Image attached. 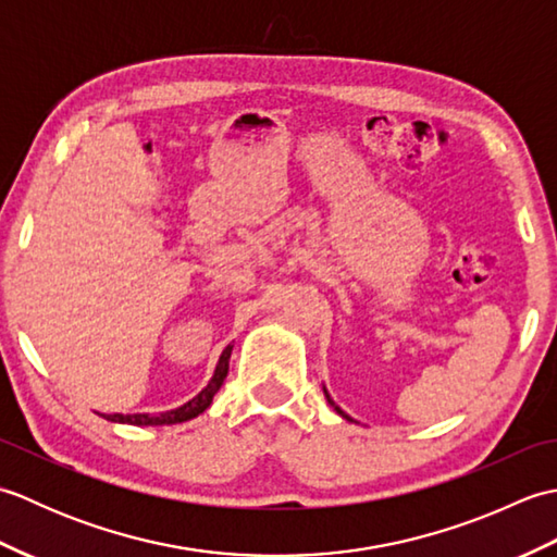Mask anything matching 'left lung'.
<instances>
[{
    "label": "left lung",
    "mask_w": 557,
    "mask_h": 557,
    "mask_svg": "<svg viewBox=\"0 0 557 557\" xmlns=\"http://www.w3.org/2000/svg\"><path fill=\"white\" fill-rule=\"evenodd\" d=\"M323 389H325V387H323ZM325 395H327V393H325ZM327 401H330V405H333V407H335V411H339V413H342V417H345V419H349V417H347V413H345V411H342V409H339V407L335 405V401H333V399H330V395H327Z\"/></svg>",
    "instance_id": "obj_1"
}]
</instances>
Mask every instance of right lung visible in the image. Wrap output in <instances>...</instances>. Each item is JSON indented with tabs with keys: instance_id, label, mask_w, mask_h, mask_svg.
Instances as JSON below:
<instances>
[{
	"instance_id": "add662e5",
	"label": "right lung",
	"mask_w": 557,
	"mask_h": 557,
	"mask_svg": "<svg viewBox=\"0 0 557 557\" xmlns=\"http://www.w3.org/2000/svg\"><path fill=\"white\" fill-rule=\"evenodd\" d=\"M230 357H232V345L224 347L222 357L218 361V369L210 377V383L180 409L162 411V413H158V417H152V413H110V417H104V419L116 421V423H132V425H170V423H182V421L194 419L210 407L212 397H215V393L222 387L224 377H227V371H230Z\"/></svg>"
}]
</instances>
